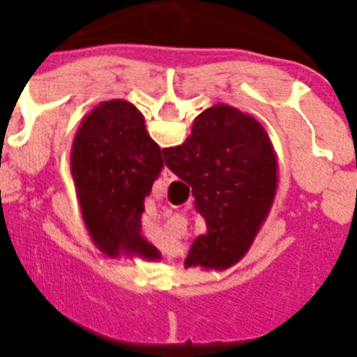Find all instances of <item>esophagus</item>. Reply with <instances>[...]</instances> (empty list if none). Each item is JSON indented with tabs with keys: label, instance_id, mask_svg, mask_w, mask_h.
Instances as JSON below:
<instances>
[{
	"label": "esophagus",
	"instance_id": "obj_1",
	"mask_svg": "<svg viewBox=\"0 0 357 357\" xmlns=\"http://www.w3.org/2000/svg\"><path fill=\"white\" fill-rule=\"evenodd\" d=\"M161 176H162V179H165V181H167V183H170V181H174V179H176V176H174V174L170 172V170H168L167 167L162 168Z\"/></svg>",
	"mask_w": 357,
	"mask_h": 357
}]
</instances>
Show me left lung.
Segmentation results:
<instances>
[{"label":"left lung","mask_w":357,"mask_h":357,"mask_svg":"<svg viewBox=\"0 0 357 357\" xmlns=\"http://www.w3.org/2000/svg\"><path fill=\"white\" fill-rule=\"evenodd\" d=\"M161 168V148L150 139L135 105L111 100L83 119L70 170L85 226L103 254L161 259L159 250L140 234L144 198Z\"/></svg>","instance_id":"obj_1"}]
</instances>
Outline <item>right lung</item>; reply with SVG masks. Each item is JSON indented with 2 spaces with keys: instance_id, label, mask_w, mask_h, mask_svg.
Wrapping results in <instances>:
<instances>
[{
  "instance_id": "add662e5",
  "label": "right lung",
  "mask_w": 357,
  "mask_h": 357,
  "mask_svg": "<svg viewBox=\"0 0 357 357\" xmlns=\"http://www.w3.org/2000/svg\"><path fill=\"white\" fill-rule=\"evenodd\" d=\"M162 153L167 167L192 187L207 224L185 266L229 268L250 250L276 196L278 162L268 135L254 116L218 103L198 114L183 144Z\"/></svg>"
}]
</instances>
